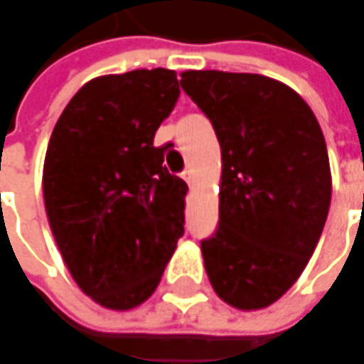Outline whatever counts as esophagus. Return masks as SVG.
<instances>
[{"instance_id": "esophagus-1", "label": "esophagus", "mask_w": 364, "mask_h": 364, "mask_svg": "<svg viewBox=\"0 0 364 364\" xmlns=\"http://www.w3.org/2000/svg\"><path fill=\"white\" fill-rule=\"evenodd\" d=\"M181 177L187 181V185H193V169L191 167H187V169L183 171Z\"/></svg>"}]
</instances>
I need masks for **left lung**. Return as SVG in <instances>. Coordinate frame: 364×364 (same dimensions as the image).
Returning <instances> with one entry per match:
<instances>
[{
	"instance_id": "left-lung-1",
	"label": "left lung",
	"mask_w": 364,
	"mask_h": 364,
	"mask_svg": "<svg viewBox=\"0 0 364 364\" xmlns=\"http://www.w3.org/2000/svg\"><path fill=\"white\" fill-rule=\"evenodd\" d=\"M181 88L221 146L220 225L201 242L209 282L230 306L266 308L298 280L326 223L324 134L300 95L262 74L187 70Z\"/></svg>"
}]
</instances>
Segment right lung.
<instances>
[{
    "mask_svg": "<svg viewBox=\"0 0 364 364\" xmlns=\"http://www.w3.org/2000/svg\"><path fill=\"white\" fill-rule=\"evenodd\" d=\"M179 98L173 70L86 82L60 114L44 161L58 250L86 296L131 310L155 292L185 223L187 183L163 165L155 132Z\"/></svg>",
    "mask_w": 364,
    "mask_h": 364,
    "instance_id": "right-lung-1",
    "label": "right lung"
}]
</instances>
